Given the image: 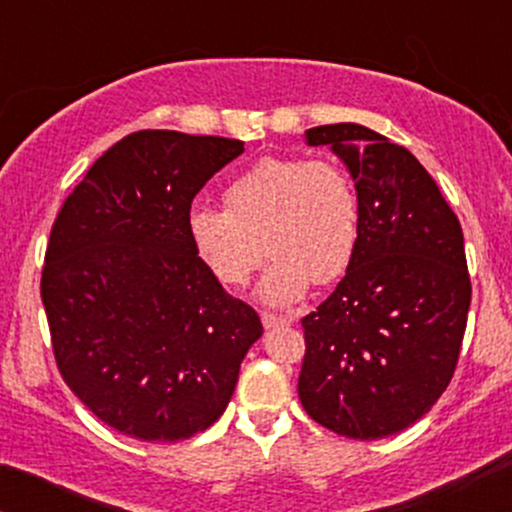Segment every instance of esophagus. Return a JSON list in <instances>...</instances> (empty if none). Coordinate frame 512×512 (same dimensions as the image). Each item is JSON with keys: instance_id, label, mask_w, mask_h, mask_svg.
<instances>
[{"instance_id": "esophagus-1", "label": "esophagus", "mask_w": 512, "mask_h": 512, "mask_svg": "<svg viewBox=\"0 0 512 512\" xmlns=\"http://www.w3.org/2000/svg\"><path fill=\"white\" fill-rule=\"evenodd\" d=\"M293 317L289 315H274V313H262V325L267 327V330H276V327H284V325H291Z\"/></svg>"}]
</instances>
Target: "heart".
I'll return each mask as SVG.
<instances>
[{
	"mask_svg": "<svg viewBox=\"0 0 512 512\" xmlns=\"http://www.w3.org/2000/svg\"><path fill=\"white\" fill-rule=\"evenodd\" d=\"M223 197L226 209L199 204L187 216L192 248L221 284H248L267 248L274 260L260 298L291 305L313 279L330 284L354 262L361 199L351 175L330 158L262 156L228 182Z\"/></svg>",
	"mask_w": 512,
	"mask_h": 512,
	"instance_id": "1",
	"label": "heart"
}]
</instances>
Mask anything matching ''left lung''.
<instances>
[{
	"label": "left lung",
	"instance_id": "left-lung-1",
	"mask_svg": "<svg viewBox=\"0 0 512 512\" xmlns=\"http://www.w3.org/2000/svg\"><path fill=\"white\" fill-rule=\"evenodd\" d=\"M305 142L349 168L361 238L332 296L301 320L298 397L320 426L378 440L419 421L455 373L472 301L462 226L414 154L383 134L339 122Z\"/></svg>",
	"mask_w": 512,
	"mask_h": 512
}]
</instances>
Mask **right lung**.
Here are the masks:
<instances>
[{
	"instance_id": "obj_1",
	"label": "right lung",
	"mask_w": 512,
	"mask_h": 512,
	"mask_svg": "<svg viewBox=\"0 0 512 512\" xmlns=\"http://www.w3.org/2000/svg\"><path fill=\"white\" fill-rule=\"evenodd\" d=\"M243 142L127 134L88 168L50 231L40 296L64 383L103 424L175 443L207 431L262 337L187 236L192 199Z\"/></svg>"
}]
</instances>
